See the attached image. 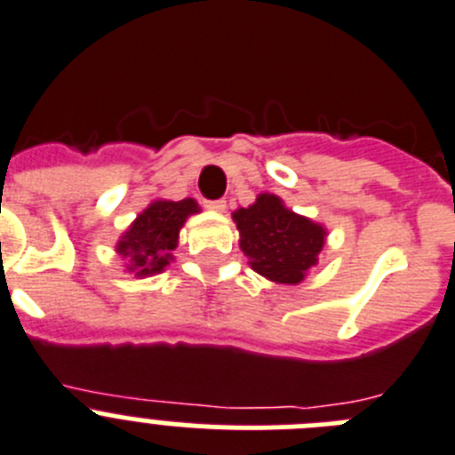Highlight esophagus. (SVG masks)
Masks as SVG:
<instances>
[{
    "label": "esophagus",
    "instance_id": "esophagus-1",
    "mask_svg": "<svg viewBox=\"0 0 455 455\" xmlns=\"http://www.w3.org/2000/svg\"><path fill=\"white\" fill-rule=\"evenodd\" d=\"M204 206H206L208 211H215V212L227 211V202H224V199H206V202H204Z\"/></svg>",
    "mask_w": 455,
    "mask_h": 455
}]
</instances>
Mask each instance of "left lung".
<instances>
[{
  "label": "left lung",
  "mask_w": 455,
  "mask_h": 455,
  "mask_svg": "<svg viewBox=\"0 0 455 455\" xmlns=\"http://www.w3.org/2000/svg\"><path fill=\"white\" fill-rule=\"evenodd\" d=\"M233 222L251 269L274 283H301L326 243L322 224L292 212L269 192L258 195L249 208H237Z\"/></svg>",
  "instance_id": "obj_1"
}]
</instances>
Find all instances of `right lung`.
Instances as JSON below:
<instances>
[{
	"label": "right lung",
	"mask_w": 455,
	"mask_h": 455,
	"mask_svg": "<svg viewBox=\"0 0 455 455\" xmlns=\"http://www.w3.org/2000/svg\"><path fill=\"white\" fill-rule=\"evenodd\" d=\"M195 212H199V204L195 199L151 202L138 215L136 222L126 228L116 247L126 260V269L136 276L163 272L179 244V231Z\"/></svg>",
	"instance_id": "1"
}]
</instances>
